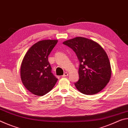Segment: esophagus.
Masks as SVG:
<instances>
[{
  "instance_id": "1",
  "label": "esophagus",
  "mask_w": 128,
  "mask_h": 128,
  "mask_svg": "<svg viewBox=\"0 0 128 128\" xmlns=\"http://www.w3.org/2000/svg\"><path fill=\"white\" fill-rule=\"evenodd\" d=\"M68 76V73H66H66H64V74L62 75V77H66V76Z\"/></svg>"
}]
</instances>
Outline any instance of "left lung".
<instances>
[{"label": "left lung", "instance_id": "left-lung-1", "mask_svg": "<svg viewBox=\"0 0 128 128\" xmlns=\"http://www.w3.org/2000/svg\"><path fill=\"white\" fill-rule=\"evenodd\" d=\"M63 44L74 51L80 62L79 80L74 84L77 89L86 95L102 90L111 77V64L104 49L95 41L81 36Z\"/></svg>", "mask_w": 128, "mask_h": 128}]
</instances>
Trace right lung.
<instances>
[{"mask_svg":"<svg viewBox=\"0 0 128 128\" xmlns=\"http://www.w3.org/2000/svg\"><path fill=\"white\" fill-rule=\"evenodd\" d=\"M58 40H43L33 44L21 62V79L25 88L38 96H42L52 89L58 78L51 73L48 56Z\"/></svg>","mask_w":128,"mask_h":128,"instance_id":"right-lung-1","label":"right lung"}]
</instances>
